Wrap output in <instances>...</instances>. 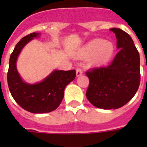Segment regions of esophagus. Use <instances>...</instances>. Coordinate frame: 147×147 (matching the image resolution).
Here are the masks:
<instances>
[{
	"label": "esophagus",
	"mask_w": 147,
	"mask_h": 147,
	"mask_svg": "<svg viewBox=\"0 0 147 147\" xmlns=\"http://www.w3.org/2000/svg\"><path fill=\"white\" fill-rule=\"evenodd\" d=\"M83 74V71L81 68H77L76 69V76H80Z\"/></svg>",
	"instance_id": "34e87169"
}]
</instances>
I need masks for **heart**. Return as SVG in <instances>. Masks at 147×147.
Wrapping results in <instances>:
<instances>
[{"label": "heart", "instance_id": "b5f03b06", "mask_svg": "<svg viewBox=\"0 0 147 147\" xmlns=\"http://www.w3.org/2000/svg\"><path fill=\"white\" fill-rule=\"evenodd\" d=\"M115 45L113 42L102 38L90 41L78 52V55L83 58L90 57V64L93 66H102L108 64L113 57Z\"/></svg>", "mask_w": 147, "mask_h": 147}]
</instances>
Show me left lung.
<instances>
[{
  "instance_id": "left-lung-1",
  "label": "left lung",
  "mask_w": 147,
  "mask_h": 147,
  "mask_svg": "<svg viewBox=\"0 0 147 147\" xmlns=\"http://www.w3.org/2000/svg\"><path fill=\"white\" fill-rule=\"evenodd\" d=\"M120 49L107 67L87 71L90 80L86 98L95 107L119 109L135 96L140 83L139 53L129 34L119 28H111Z\"/></svg>"
}]
</instances>
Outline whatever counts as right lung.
<instances>
[{
	"mask_svg": "<svg viewBox=\"0 0 147 147\" xmlns=\"http://www.w3.org/2000/svg\"><path fill=\"white\" fill-rule=\"evenodd\" d=\"M40 35L31 33L18 42L10 56L8 85L12 98L25 110L32 113H45L55 110L64 98V91L67 84L75 80L76 70H54L40 83H25L18 72L16 61L27 43Z\"/></svg>",
	"mask_w": 147,
	"mask_h": 147,
	"instance_id": "obj_1",
	"label": "right lung"
}]
</instances>
